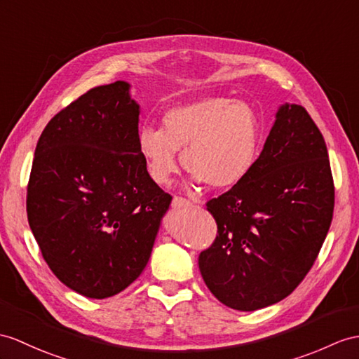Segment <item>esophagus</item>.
I'll return each instance as SVG.
<instances>
[{
	"instance_id": "obj_1",
	"label": "esophagus",
	"mask_w": 359,
	"mask_h": 359,
	"mask_svg": "<svg viewBox=\"0 0 359 359\" xmlns=\"http://www.w3.org/2000/svg\"><path fill=\"white\" fill-rule=\"evenodd\" d=\"M189 205H191V203H190L189 199H186V198L175 196V198L172 199V207H173V208H182V207H189Z\"/></svg>"
}]
</instances>
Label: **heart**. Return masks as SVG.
I'll list each match as a JSON object with an SVG mask.
<instances>
[{
	"instance_id": "1",
	"label": "heart",
	"mask_w": 359,
	"mask_h": 359,
	"mask_svg": "<svg viewBox=\"0 0 359 359\" xmlns=\"http://www.w3.org/2000/svg\"><path fill=\"white\" fill-rule=\"evenodd\" d=\"M262 125L245 102L205 97L178 104L164 112L161 129L143 126L137 137L138 152L156 184H168L182 165L194 184L231 189L248 178L259 158Z\"/></svg>"
}]
</instances>
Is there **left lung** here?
Here are the masks:
<instances>
[{
	"label": "left lung",
	"instance_id": "obj_1",
	"mask_svg": "<svg viewBox=\"0 0 359 359\" xmlns=\"http://www.w3.org/2000/svg\"><path fill=\"white\" fill-rule=\"evenodd\" d=\"M334 203L325 138L303 107L282 104L248 178L207 203L217 234L198 264L210 292L245 312L283 300L316 262Z\"/></svg>",
	"mask_w": 359,
	"mask_h": 359
}]
</instances>
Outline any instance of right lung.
Here are the masks:
<instances>
[{
  "mask_svg": "<svg viewBox=\"0 0 359 359\" xmlns=\"http://www.w3.org/2000/svg\"><path fill=\"white\" fill-rule=\"evenodd\" d=\"M129 90L125 81L97 86L57 112L32 164V233L53 274L88 299L116 295L143 273L172 201L138 152Z\"/></svg>",
  "mask_w": 359,
  "mask_h": 359,
  "instance_id": "add662e5",
  "label": "right lung"
}]
</instances>
